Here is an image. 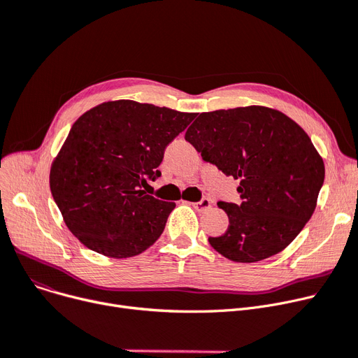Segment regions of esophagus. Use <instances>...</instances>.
<instances>
[{
  "instance_id": "esophagus-1",
  "label": "esophagus",
  "mask_w": 358,
  "mask_h": 358,
  "mask_svg": "<svg viewBox=\"0 0 358 358\" xmlns=\"http://www.w3.org/2000/svg\"><path fill=\"white\" fill-rule=\"evenodd\" d=\"M194 205V208L196 209L198 213H203V211H206V209H209L211 208V201L209 199H202V201H199V202H195V203H192Z\"/></svg>"
}]
</instances>
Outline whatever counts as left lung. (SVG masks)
I'll list each match as a JSON object with an SVG mask.
<instances>
[{"label": "left lung", "instance_id": "obj_1", "mask_svg": "<svg viewBox=\"0 0 358 358\" xmlns=\"http://www.w3.org/2000/svg\"><path fill=\"white\" fill-rule=\"evenodd\" d=\"M205 162L240 180L241 202H218L229 225L208 241L225 259L255 263L285 250L310 220L324 160L292 118L260 105L202 113L185 134Z\"/></svg>", "mask_w": 358, "mask_h": 358}]
</instances>
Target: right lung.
I'll return each instance as SVG.
<instances>
[{
    "label": "right lung",
    "instance_id": "1",
    "mask_svg": "<svg viewBox=\"0 0 358 358\" xmlns=\"http://www.w3.org/2000/svg\"><path fill=\"white\" fill-rule=\"evenodd\" d=\"M194 118V113L120 99L75 121L52 163L50 191L83 245L127 259L157 241L176 203L141 187L162 175L164 149Z\"/></svg>",
    "mask_w": 358,
    "mask_h": 358
}]
</instances>
